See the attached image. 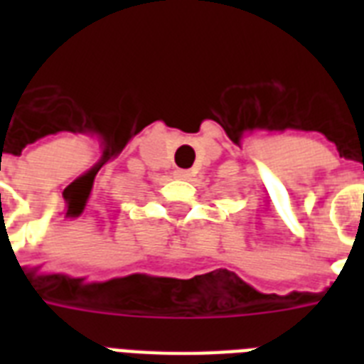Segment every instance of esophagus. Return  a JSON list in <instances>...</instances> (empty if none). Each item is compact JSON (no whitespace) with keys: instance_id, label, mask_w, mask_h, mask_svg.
Masks as SVG:
<instances>
[{"instance_id":"obj_1","label":"esophagus","mask_w":364,"mask_h":364,"mask_svg":"<svg viewBox=\"0 0 364 364\" xmlns=\"http://www.w3.org/2000/svg\"><path fill=\"white\" fill-rule=\"evenodd\" d=\"M173 176H176L177 179H185V181H187V179H191V177H193V173H191L188 170H176L173 171Z\"/></svg>"}]
</instances>
